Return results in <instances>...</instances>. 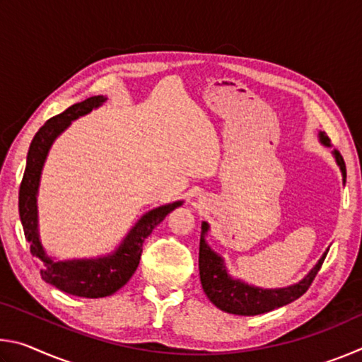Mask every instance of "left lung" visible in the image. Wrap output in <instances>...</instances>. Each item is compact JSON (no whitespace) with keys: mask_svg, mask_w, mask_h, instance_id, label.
<instances>
[{"mask_svg":"<svg viewBox=\"0 0 362 362\" xmlns=\"http://www.w3.org/2000/svg\"><path fill=\"white\" fill-rule=\"evenodd\" d=\"M321 144L330 146V139L326 132H320ZM332 155L335 156L337 164L340 166L343 183L346 180V166L345 161L340 155L339 150H334ZM209 231V223L203 222L201 225V240H199V278L203 284L204 293L209 297L211 302L222 311L231 315L241 316H254L268 313L274 308L284 306L293 302L298 297L308 291V287L313 283L317 272L322 265L324 259L329 252V249L322 254V257L315 265V268L300 281V283L283 287V289H262V287H254L240 279H233L228 274L223 259L217 252L207 246L204 240L206 233Z\"/></svg>","mask_w":362,"mask_h":362,"instance_id":"1","label":"left lung"}]
</instances>
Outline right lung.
<instances>
[{"label":"right lung","mask_w":362,"mask_h":362,"mask_svg":"<svg viewBox=\"0 0 362 362\" xmlns=\"http://www.w3.org/2000/svg\"><path fill=\"white\" fill-rule=\"evenodd\" d=\"M105 100L107 97L103 95L89 97V99L69 107L64 113L47 119L45 126L40 127L30 144L25 173H23L19 189V216L25 240L30 243V252L45 263L41 269V278L47 284L57 287L59 291L86 298L107 297L121 289L139 267L144 241L151 235L156 225L166 218L170 211L183 203V201H175L173 204L156 207V209L146 212L127 233L119 247L110 255L99 257V259L56 262L46 254L40 241L36 194H38L41 170L45 166L47 151L54 140L70 126L73 119L93 112V108L100 107Z\"/></svg>","instance_id":"add662e5"}]
</instances>
